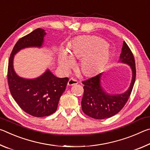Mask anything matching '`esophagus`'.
<instances>
[{"instance_id":"obj_1","label":"esophagus","mask_w":150,"mask_h":150,"mask_svg":"<svg viewBox=\"0 0 150 150\" xmlns=\"http://www.w3.org/2000/svg\"><path fill=\"white\" fill-rule=\"evenodd\" d=\"M77 83H78V82L77 80H75V79H74L71 78V79H69V80L67 83V85L68 86H73L74 85H77Z\"/></svg>"}]
</instances>
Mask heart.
Segmentation results:
<instances>
[{
  "mask_svg": "<svg viewBox=\"0 0 150 150\" xmlns=\"http://www.w3.org/2000/svg\"><path fill=\"white\" fill-rule=\"evenodd\" d=\"M109 55L110 51L104 40L97 37L83 36L73 42L68 53L65 50H61L59 65L63 71L67 72L74 65L72 58H81L79 70L84 75L91 76L103 67Z\"/></svg>",
  "mask_w": 150,
  "mask_h": 150,
  "instance_id": "obj_1",
  "label": "heart"
}]
</instances>
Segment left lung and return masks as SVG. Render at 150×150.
Listing matches in <instances>:
<instances>
[{
  "label": "left lung",
  "instance_id": "1",
  "mask_svg": "<svg viewBox=\"0 0 150 150\" xmlns=\"http://www.w3.org/2000/svg\"><path fill=\"white\" fill-rule=\"evenodd\" d=\"M118 63L129 65L132 70V80L128 90L120 94L107 93L101 82L103 73L83 81L84 94L81 100V108L85 115L100 120L108 118L119 112L126 105L135 83L136 65L134 55L125 42H123Z\"/></svg>",
  "mask_w": 150,
  "mask_h": 150
}]
</instances>
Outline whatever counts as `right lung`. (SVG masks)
I'll return each mask as SVG.
<instances>
[{"instance_id":"obj_1","label":"right lung","mask_w":150,"mask_h":150,"mask_svg":"<svg viewBox=\"0 0 150 150\" xmlns=\"http://www.w3.org/2000/svg\"><path fill=\"white\" fill-rule=\"evenodd\" d=\"M46 32L38 28L20 38L15 44L8 61V83L12 97L24 112L35 117L52 115L56 111L59 98L69 79L55 77L49 69L40 77H20L14 69V57L21 50L43 47Z\"/></svg>"}]
</instances>
